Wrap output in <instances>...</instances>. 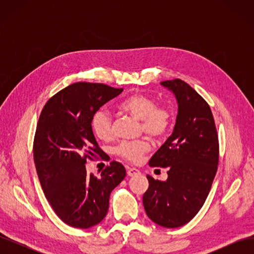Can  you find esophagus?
I'll use <instances>...</instances> for the list:
<instances>
[{"label": "esophagus", "instance_id": "obj_1", "mask_svg": "<svg viewBox=\"0 0 254 254\" xmlns=\"http://www.w3.org/2000/svg\"><path fill=\"white\" fill-rule=\"evenodd\" d=\"M127 175L130 176V177H133V176H136V175H140V171L136 170V168H134V167H128L127 168Z\"/></svg>", "mask_w": 254, "mask_h": 254}]
</instances>
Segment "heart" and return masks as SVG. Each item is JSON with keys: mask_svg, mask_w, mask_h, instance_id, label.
Wrapping results in <instances>:
<instances>
[{"mask_svg": "<svg viewBox=\"0 0 254 254\" xmlns=\"http://www.w3.org/2000/svg\"><path fill=\"white\" fill-rule=\"evenodd\" d=\"M119 109L141 121L143 131L155 140H160L172 126L173 115L165 106H156L155 99L143 94L134 93L119 104ZM92 129L99 140L107 141L112 136L111 115L106 109L98 110L92 120ZM150 149L146 140L125 141L118 145L117 153L129 162L137 163Z\"/></svg>", "mask_w": 254, "mask_h": 254, "instance_id": "heart-1", "label": "heart"}]
</instances>
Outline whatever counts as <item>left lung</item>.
Listing matches in <instances>:
<instances>
[{
	"mask_svg": "<svg viewBox=\"0 0 254 254\" xmlns=\"http://www.w3.org/2000/svg\"><path fill=\"white\" fill-rule=\"evenodd\" d=\"M161 84L172 91L178 114L172 135L149 160L152 167H168L165 181L147 176L143 195L147 216L164 228L188 224L201 209L217 172L219 144L210 106L181 79Z\"/></svg>",
	"mask_w": 254,
	"mask_h": 254,
	"instance_id": "obj_1",
	"label": "left lung"
}]
</instances>
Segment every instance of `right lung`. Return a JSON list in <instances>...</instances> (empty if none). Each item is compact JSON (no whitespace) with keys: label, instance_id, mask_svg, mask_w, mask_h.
<instances>
[{"label":"right lung","instance_id":"right-lung-1","mask_svg":"<svg viewBox=\"0 0 254 254\" xmlns=\"http://www.w3.org/2000/svg\"><path fill=\"white\" fill-rule=\"evenodd\" d=\"M123 89L104 83L76 82L59 91L43 107L34 140V161L44 195L58 217L73 228L101 222L109 197L126 177L112 161L95 177L87 174V159L103 157L92 131L96 111Z\"/></svg>","mask_w":254,"mask_h":254}]
</instances>
